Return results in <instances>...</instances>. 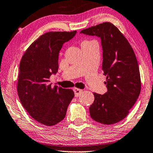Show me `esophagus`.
Masks as SVG:
<instances>
[{"instance_id": "obj_1", "label": "esophagus", "mask_w": 153, "mask_h": 153, "mask_svg": "<svg viewBox=\"0 0 153 153\" xmlns=\"http://www.w3.org/2000/svg\"><path fill=\"white\" fill-rule=\"evenodd\" d=\"M74 94H75V97H79V95H81V93H82L83 91L81 89H79V88H74Z\"/></svg>"}]
</instances>
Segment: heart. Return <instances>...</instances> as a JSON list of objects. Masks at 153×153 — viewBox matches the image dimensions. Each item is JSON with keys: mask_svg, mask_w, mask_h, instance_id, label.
Returning <instances> with one entry per match:
<instances>
[{"mask_svg": "<svg viewBox=\"0 0 153 153\" xmlns=\"http://www.w3.org/2000/svg\"><path fill=\"white\" fill-rule=\"evenodd\" d=\"M85 42H86V41H85Z\"/></svg>", "mask_w": 153, "mask_h": 153, "instance_id": "heart-1", "label": "heart"}]
</instances>
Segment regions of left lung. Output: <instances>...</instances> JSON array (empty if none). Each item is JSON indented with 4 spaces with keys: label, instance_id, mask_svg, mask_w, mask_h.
<instances>
[{
    "label": "left lung",
    "instance_id": "8db88e82",
    "mask_svg": "<svg viewBox=\"0 0 153 153\" xmlns=\"http://www.w3.org/2000/svg\"><path fill=\"white\" fill-rule=\"evenodd\" d=\"M81 33L101 38L102 70L106 76L104 83L108 91L104 95L93 93L95 100L89 108L91 117L101 124H115L128 115L141 92L135 53L123 33L110 22L83 29Z\"/></svg>",
    "mask_w": 153,
    "mask_h": 153
}]
</instances>
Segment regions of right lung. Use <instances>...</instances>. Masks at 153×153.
<instances>
[{
  "mask_svg": "<svg viewBox=\"0 0 153 153\" xmlns=\"http://www.w3.org/2000/svg\"><path fill=\"white\" fill-rule=\"evenodd\" d=\"M76 33V30L46 33L29 46L21 60L19 97L29 115L40 124L53 126L63 120L74 96L72 89L51 87L49 82L51 75L58 71L62 45Z\"/></svg>",
  "mask_w": 153,
  "mask_h": 153,
  "instance_id": "1",
  "label": "right lung"
}]
</instances>
